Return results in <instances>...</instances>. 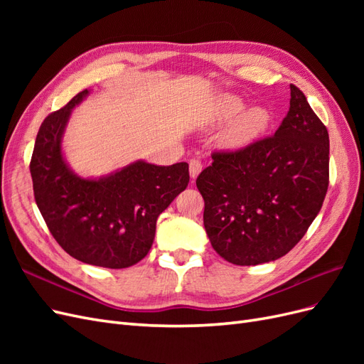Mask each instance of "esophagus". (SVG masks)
<instances>
[{
	"label": "esophagus",
	"mask_w": 364,
	"mask_h": 364,
	"mask_svg": "<svg viewBox=\"0 0 364 364\" xmlns=\"http://www.w3.org/2000/svg\"><path fill=\"white\" fill-rule=\"evenodd\" d=\"M200 171H202V161L197 159V158L191 159L190 161V174H191V178L196 179L197 176L200 174Z\"/></svg>",
	"instance_id": "34e87169"
}]
</instances>
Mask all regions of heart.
I'll list each match as a JSON object with an SVG mask.
<instances>
[{
	"label": "heart",
	"mask_w": 364,
	"mask_h": 364,
	"mask_svg": "<svg viewBox=\"0 0 364 364\" xmlns=\"http://www.w3.org/2000/svg\"><path fill=\"white\" fill-rule=\"evenodd\" d=\"M243 107H245V103L241 98L234 95H225L217 105L214 121L215 123H223V121L234 118L241 110H243ZM269 123H270V115L266 109L249 107L237 117L226 129V132L223 134V144L228 149L246 147L252 144L257 138H259L262 132L267 129Z\"/></svg>",
	"instance_id": "b5f03b06"
}]
</instances>
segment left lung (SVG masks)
Here are the masks:
<instances>
[{
  "instance_id": "1",
  "label": "left lung",
  "mask_w": 364,
  "mask_h": 364,
  "mask_svg": "<svg viewBox=\"0 0 364 364\" xmlns=\"http://www.w3.org/2000/svg\"><path fill=\"white\" fill-rule=\"evenodd\" d=\"M274 135L213 153L196 181L214 250L237 266L289 253L313 223L329 183V136L299 87Z\"/></svg>"
}]
</instances>
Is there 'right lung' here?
<instances>
[{
    "label": "right lung",
    "instance_id": "obj_1",
    "mask_svg": "<svg viewBox=\"0 0 364 364\" xmlns=\"http://www.w3.org/2000/svg\"><path fill=\"white\" fill-rule=\"evenodd\" d=\"M77 94L39 127L30 161L39 211L59 246L98 267L126 269L144 258L155 240L156 220L190 182L188 164L136 161L100 179L74 174L62 155V135Z\"/></svg>",
    "mask_w": 364,
    "mask_h": 364
}]
</instances>
